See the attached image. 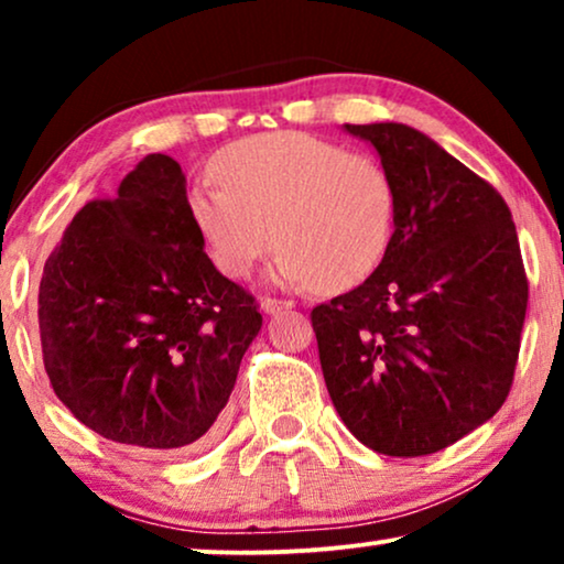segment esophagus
I'll return each instance as SVG.
<instances>
[{
	"instance_id": "obj_1",
	"label": "esophagus",
	"mask_w": 564,
	"mask_h": 564,
	"mask_svg": "<svg viewBox=\"0 0 564 564\" xmlns=\"http://www.w3.org/2000/svg\"><path fill=\"white\" fill-rule=\"evenodd\" d=\"M290 307H292L290 300H274V297L261 300V311L267 315H276L280 311H290Z\"/></svg>"
}]
</instances>
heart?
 <instances>
[{
    "label": "heart",
    "instance_id": "heart-1",
    "mask_svg": "<svg viewBox=\"0 0 564 564\" xmlns=\"http://www.w3.org/2000/svg\"><path fill=\"white\" fill-rule=\"evenodd\" d=\"M210 172L218 187L189 192V218L226 276H249L272 243L280 288L341 292L380 267L395 187L375 156L280 130L230 143Z\"/></svg>",
    "mask_w": 564,
    "mask_h": 564
}]
</instances>
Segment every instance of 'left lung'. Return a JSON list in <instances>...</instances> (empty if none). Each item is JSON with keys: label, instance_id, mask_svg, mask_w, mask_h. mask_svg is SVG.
<instances>
[{"label": "left lung", "instance_id": "1", "mask_svg": "<svg viewBox=\"0 0 564 564\" xmlns=\"http://www.w3.org/2000/svg\"><path fill=\"white\" fill-rule=\"evenodd\" d=\"M395 187L380 267L313 307L328 395L346 429L388 457L459 442L506 403L529 284L503 197L403 122L344 126Z\"/></svg>", "mask_w": 564, "mask_h": 564}]
</instances>
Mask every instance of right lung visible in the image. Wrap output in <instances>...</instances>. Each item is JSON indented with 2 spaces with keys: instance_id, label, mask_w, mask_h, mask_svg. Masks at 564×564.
<instances>
[{
  "instance_id": "right-lung-1",
  "label": "right lung",
  "mask_w": 564,
  "mask_h": 564,
  "mask_svg": "<svg viewBox=\"0 0 564 564\" xmlns=\"http://www.w3.org/2000/svg\"><path fill=\"white\" fill-rule=\"evenodd\" d=\"M43 365L61 403L110 442L199 449L261 330L189 218L187 180L149 153L112 199L87 203L43 267Z\"/></svg>"
}]
</instances>
